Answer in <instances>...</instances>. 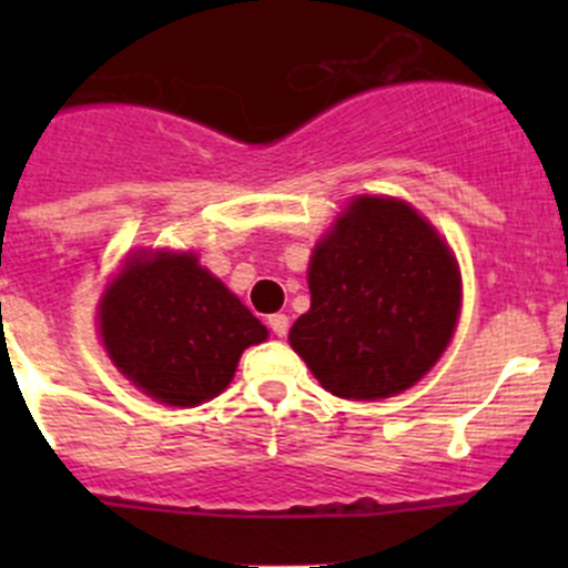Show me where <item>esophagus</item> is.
Returning <instances> with one entry per match:
<instances>
[{
    "mask_svg": "<svg viewBox=\"0 0 568 568\" xmlns=\"http://www.w3.org/2000/svg\"><path fill=\"white\" fill-rule=\"evenodd\" d=\"M268 326H272L274 335L285 337L288 335V316L285 313H274V316H268Z\"/></svg>",
    "mask_w": 568,
    "mask_h": 568,
    "instance_id": "1",
    "label": "esophagus"
}]
</instances>
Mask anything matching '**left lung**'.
<instances>
[{"mask_svg": "<svg viewBox=\"0 0 568 568\" xmlns=\"http://www.w3.org/2000/svg\"><path fill=\"white\" fill-rule=\"evenodd\" d=\"M311 311L291 346L337 398L415 385L454 335L462 280L448 244L412 205L357 197L313 252Z\"/></svg>", "mask_w": 568, "mask_h": 568, "instance_id": "obj_1", "label": "left lung"}]
</instances>
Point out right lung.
<instances>
[{"label":"right lung","instance_id":"obj_1","mask_svg":"<svg viewBox=\"0 0 568 568\" xmlns=\"http://www.w3.org/2000/svg\"><path fill=\"white\" fill-rule=\"evenodd\" d=\"M99 316L112 363L170 406L220 395L244 348L268 335L192 252L129 257L101 296Z\"/></svg>","mask_w":568,"mask_h":568}]
</instances>
